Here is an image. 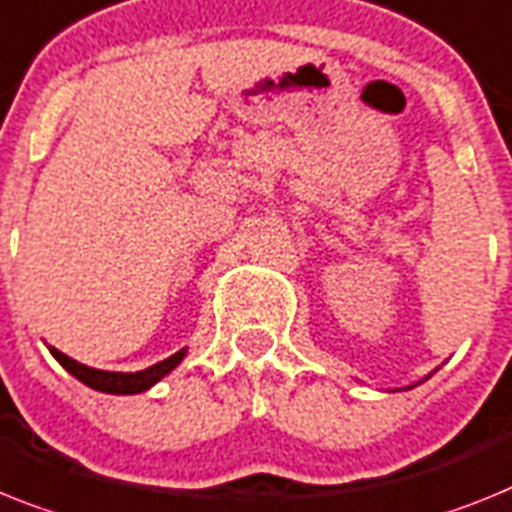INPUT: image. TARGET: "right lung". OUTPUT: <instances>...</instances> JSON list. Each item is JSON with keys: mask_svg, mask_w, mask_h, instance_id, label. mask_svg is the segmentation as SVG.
Returning a JSON list of instances; mask_svg holds the SVG:
<instances>
[{"mask_svg": "<svg viewBox=\"0 0 512 512\" xmlns=\"http://www.w3.org/2000/svg\"><path fill=\"white\" fill-rule=\"evenodd\" d=\"M51 354H54V359H57V362L62 364L70 375H75L77 380L85 382L88 388H96L101 390V393L130 395V393H143V390H148L150 385H156L163 375H169L171 369L182 362L184 349L176 351V354L169 356V359H163V362L153 364V367L143 369V372H103V369H90L85 367V364H77L75 359L64 356L62 351L57 349H51Z\"/></svg>", "mask_w": 512, "mask_h": 512, "instance_id": "obj_1", "label": "right lung"}]
</instances>
